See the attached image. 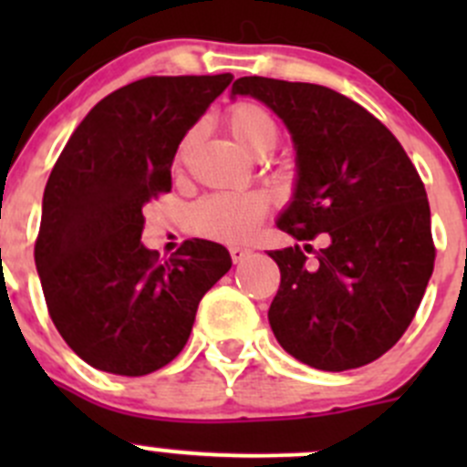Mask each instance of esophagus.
Wrapping results in <instances>:
<instances>
[{
	"label": "esophagus",
	"instance_id": "obj_1",
	"mask_svg": "<svg viewBox=\"0 0 467 467\" xmlns=\"http://www.w3.org/2000/svg\"><path fill=\"white\" fill-rule=\"evenodd\" d=\"M248 255H251V251H248V248H242V246H233V248H230V257H233L234 264L244 262Z\"/></svg>",
	"mask_w": 467,
	"mask_h": 467
}]
</instances>
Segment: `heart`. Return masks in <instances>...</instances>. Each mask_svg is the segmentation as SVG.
I'll list each match as a JSON object with an SVG mask.
<instances>
[{"instance_id": "1", "label": "heart", "mask_w": 467, "mask_h": 467, "mask_svg": "<svg viewBox=\"0 0 467 467\" xmlns=\"http://www.w3.org/2000/svg\"><path fill=\"white\" fill-rule=\"evenodd\" d=\"M230 133L234 135L244 149L255 155H266L275 149L280 140L277 121L262 103L239 101L225 112ZM192 133L178 146L176 162H182L187 149H190ZM266 203L257 194H207L196 201L187 212V223L192 233L201 237L216 239V242H246L264 219Z\"/></svg>"}]
</instances>
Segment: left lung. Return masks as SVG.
<instances>
[{
  "label": "left lung",
  "instance_id": "1",
  "mask_svg": "<svg viewBox=\"0 0 467 467\" xmlns=\"http://www.w3.org/2000/svg\"><path fill=\"white\" fill-rule=\"evenodd\" d=\"M251 94L286 124L298 182L277 228L298 242L268 255L280 289L268 309L277 343L318 370L359 368L400 341L434 271L425 185L402 144L352 99L314 83L244 77Z\"/></svg>",
  "mask_w": 467,
  "mask_h": 467
}]
</instances>
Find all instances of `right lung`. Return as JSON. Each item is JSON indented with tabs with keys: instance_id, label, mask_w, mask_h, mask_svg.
I'll use <instances>...</instances> for the list:
<instances>
[{
	"instance_id": "obj_1",
	"label": "right lung",
	"mask_w": 467,
	"mask_h": 467,
	"mask_svg": "<svg viewBox=\"0 0 467 467\" xmlns=\"http://www.w3.org/2000/svg\"><path fill=\"white\" fill-rule=\"evenodd\" d=\"M230 81L146 77L115 89L51 169L33 255L51 321L92 368L140 378L176 359L201 298L233 266L207 239L164 262L142 244V207L171 192L178 144Z\"/></svg>"
}]
</instances>
